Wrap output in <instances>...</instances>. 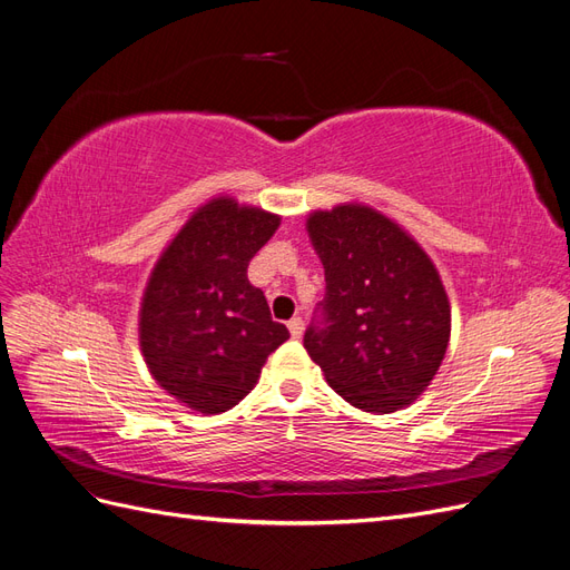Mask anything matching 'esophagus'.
<instances>
[{
    "mask_svg": "<svg viewBox=\"0 0 570 570\" xmlns=\"http://www.w3.org/2000/svg\"><path fill=\"white\" fill-rule=\"evenodd\" d=\"M287 327H289V335H292V337H302V333H304V321H302L299 316H295V318H292V321L287 323Z\"/></svg>",
    "mask_w": 570,
    "mask_h": 570,
    "instance_id": "obj_1",
    "label": "esophagus"
}]
</instances>
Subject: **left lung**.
<instances>
[{
	"label": "left lung",
	"instance_id": "left-lung-1",
	"mask_svg": "<svg viewBox=\"0 0 570 570\" xmlns=\"http://www.w3.org/2000/svg\"><path fill=\"white\" fill-rule=\"evenodd\" d=\"M325 271L323 325L304 347L327 385L368 413H392L428 390L452 333V306L433 258L400 223L347 202L306 218Z\"/></svg>",
	"mask_w": 570,
	"mask_h": 570
}]
</instances>
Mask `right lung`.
Masks as SVG:
<instances>
[{"label": "right lung", "instance_id": "right-lung-1", "mask_svg": "<svg viewBox=\"0 0 570 570\" xmlns=\"http://www.w3.org/2000/svg\"><path fill=\"white\" fill-rule=\"evenodd\" d=\"M278 226V214L214 197L154 264L137 321L140 350L154 381L183 406L206 416L233 409L289 337L247 278Z\"/></svg>", "mask_w": 570, "mask_h": 570}]
</instances>
